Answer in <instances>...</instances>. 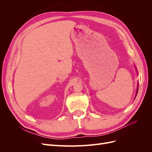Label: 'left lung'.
<instances>
[{
  "mask_svg": "<svg viewBox=\"0 0 152 152\" xmlns=\"http://www.w3.org/2000/svg\"><path fill=\"white\" fill-rule=\"evenodd\" d=\"M138 85H137V91H136V95H137V91H138ZM136 96H135V98L136 97Z\"/></svg>",
  "mask_w": 152,
  "mask_h": 152,
  "instance_id": "left-lung-1",
  "label": "left lung"
}]
</instances>
